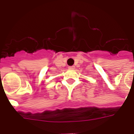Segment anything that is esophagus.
<instances>
[{
	"mask_svg": "<svg viewBox=\"0 0 134 134\" xmlns=\"http://www.w3.org/2000/svg\"><path fill=\"white\" fill-rule=\"evenodd\" d=\"M68 68H70V69H74V68H75V66H69V67H68Z\"/></svg>",
	"mask_w": 134,
	"mask_h": 134,
	"instance_id": "34e87169",
	"label": "esophagus"
}]
</instances>
